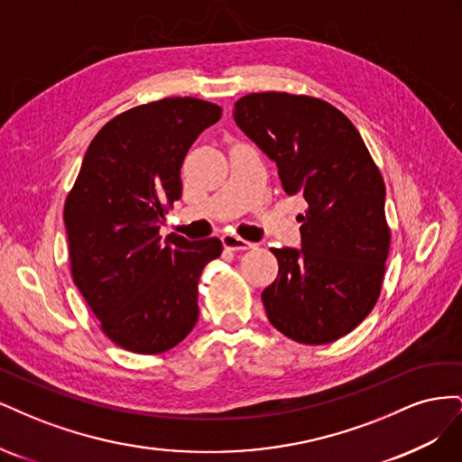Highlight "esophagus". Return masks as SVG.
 I'll return each instance as SVG.
<instances>
[{"label":"esophagus","mask_w":462,"mask_h":462,"mask_svg":"<svg viewBox=\"0 0 462 462\" xmlns=\"http://www.w3.org/2000/svg\"><path fill=\"white\" fill-rule=\"evenodd\" d=\"M221 243H223V246H226L227 250H248V248H254V245L250 243V241H245V239H241V236L229 235V233L221 236Z\"/></svg>","instance_id":"esophagus-1"}]
</instances>
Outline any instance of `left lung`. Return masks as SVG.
I'll return each mask as SVG.
<instances>
[{
    "mask_svg": "<svg viewBox=\"0 0 462 462\" xmlns=\"http://www.w3.org/2000/svg\"><path fill=\"white\" fill-rule=\"evenodd\" d=\"M235 123L300 194L302 248H272L279 272L262 300L272 326L302 345L341 339L380 299L391 229L385 183L360 133L314 96L246 94Z\"/></svg>",
    "mask_w": 462,
    "mask_h": 462,
    "instance_id": "obj_1",
    "label": "left lung"
}]
</instances>
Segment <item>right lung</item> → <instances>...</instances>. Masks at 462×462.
Listing matches in <instances>:
<instances>
[{
	"instance_id": "add662e5",
	"label": "right lung",
	"mask_w": 462,
	"mask_h": 462,
	"mask_svg": "<svg viewBox=\"0 0 462 462\" xmlns=\"http://www.w3.org/2000/svg\"><path fill=\"white\" fill-rule=\"evenodd\" d=\"M221 107L163 97L123 111L90 143L63 219L71 275L107 337L138 355L165 353L199 319V279L223 245L190 243L160 223L180 199V165Z\"/></svg>"
}]
</instances>
